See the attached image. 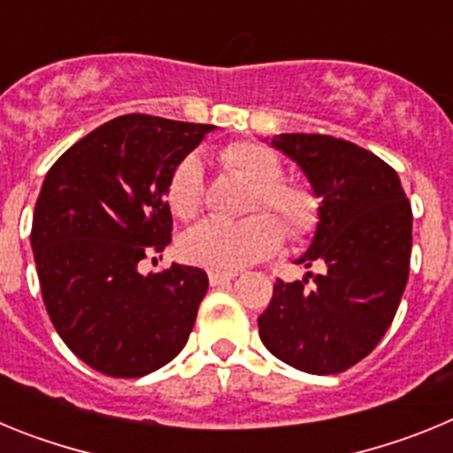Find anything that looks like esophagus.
Returning a JSON list of instances; mask_svg holds the SVG:
<instances>
[{
	"instance_id": "34e87169",
	"label": "esophagus",
	"mask_w": 453,
	"mask_h": 453,
	"mask_svg": "<svg viewBox=\"0 0 453 453\" xmlns=\"http://www.w3.org/2000/svg\"><path fill=\"white\" fill-rule=\"evenodd\" d=\"M238 274H222V272H211L208 274V281H211V286H224V283H231Z\"/></svg>"
}]
</instances>
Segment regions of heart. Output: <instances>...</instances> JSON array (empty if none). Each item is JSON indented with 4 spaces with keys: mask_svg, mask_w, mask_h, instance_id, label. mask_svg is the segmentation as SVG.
<instances>
[{
    "mask_svg": "<svg viewBox=\"0 0 453 453\" xmlns=\"http://www.w3.org/2000/svg\"><path fill=\"white\" fill-rule=\"evenodd\" d=\"M219 158L234 174L254 183L247 202V213L254 215L240 222L206 219L192 226L181 240V254L188 263L203 270L234 274L265 261L281 247L282 221L286 234L295 242H302L318 231L322 219L319 197L303 183L281 179L283 165L270 147L256 140H238L224 147ZM167 203L172 213L181 219H192L202 211L203 167L197 156H186L172 170ZM265 210L273 215L265 214Z\"/></svg>",
    "mask_w": 453,
    "mask_h": 453,
    "instance_id": "1",
    "label": "heart"
}]
</instances>
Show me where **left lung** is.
I'll return each instance as SVG.
<instances>
[{"label": "left lung", "instance_id": "1", "mask_svg": "<svg viewBox=\"0 0 453 453\" xmlns=\"http://www.w3.org/2000/svg\"><path fill=\"white\" fill-rule=\"evenodd\" d=\"M276 150L302 167L322 199L313 245L297 263H322L303 281L276 279L258 318L263 345L308 374L363 361L395 319L411 265L413 211L397 172L349 140L281 134Z\"/></svg>", "mask_w": 453, "mask_h": 453}]
</instances>
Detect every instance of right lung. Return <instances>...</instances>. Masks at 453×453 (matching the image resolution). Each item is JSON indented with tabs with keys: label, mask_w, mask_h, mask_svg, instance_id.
Here are the masks:
<instances>
[{
	"label": "right lung",
	"mask_w": 453,
	"mask_h": 453,
	"mask_svg": "<svg viewBox=\"0 0 453 453\" xmlns=\"http://www.w3.org/2000/svg\"><path fill=\"white\" fill-rule=\"evenodd\" d=\"M213 124L131 113L102 124L50 167L31 226L54 329L92 370L135 379L186 347L208 290L199 267L140 274L165 250L172 170Z\"/></svg>",
	"instance_id": "right-lung-1"
}]
</instances>
